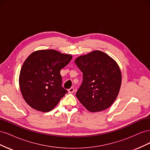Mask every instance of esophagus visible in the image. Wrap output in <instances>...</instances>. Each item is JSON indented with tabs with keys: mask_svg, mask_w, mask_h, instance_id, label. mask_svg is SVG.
<instances>
[{
	"mask_svg": "<svg viewBox=\"0 0 150 150\" xmlns=\"http://www.w3.org/2000/svg\"><path fill=\"white\" fill-rule=\"evenodd\" d=\"M74 91V88H71L70 89H68V92H69V93H73Z\"/></svg>",
	"mask_w": 150,
	"mask_h": 150,
	"instance_id": "obj_1",
	"label": "esophagus"
}]
</instances>
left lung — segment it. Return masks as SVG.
I'll use <instances>...</instances> for the list:
<instances>
[{"instance_id":"left-lung-1","label":"left lung","mask_w":150,"mask_h":150,"mask_svg":"<svg viewBox=\"0 0 150 150\" xmlns=\"http://www.w3.org/2000/svg\"><path fill=\"white\" fill-rule=\"evenodd\" d=\"M75 63L83 72V83L76 96L91 112L106 110L119 93L121 74L117 63L106 54L94 51L81 56Z\"/></svg>"}]
</instances>
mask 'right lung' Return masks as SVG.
Masks as SVG:
<instances>
[{
  "label": "right lung",
  "mask_w": 150,
  "mask_h": 150,
  "mask_svg": "<svg viewBox=\"0 0 150 150\" xmlns=\"http://www.w3.org/2000/svg\"><path fill=\"white\" fill-rule=\"evenodd\" d=\"M72 59L55 50H40L26 59L19 76L21 91L29 105L42 112L51 111L67 93L62 86L61 70Z\"/></svg>",
  "instance_id": "add662e5"
}]
</instances>
